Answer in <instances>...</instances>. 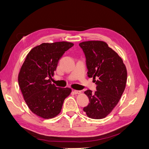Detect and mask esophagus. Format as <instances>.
Wrapping results in <instances>:
<instances>
[{
  "label": "esophagus",
  "instance_id": "34e87169",
  "mask_svg": "<svg viewBox=\"0 0 149 149\" xmlns=\"http://www.w3.org/2000/svg\"><path fill=\"white\" fill-rule=\"evenodd\" d=\"M74 94H80L81 93V91L74 90Z\"/></svg>",
  "mask_w": 149,
  "mask_h": 149
}]
</instances>
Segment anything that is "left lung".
Wrapping results in <instances>:
<instances>
[{
	"label": "left lung",
	"mask_w": 149,
	"mask_h": 149,
	"mask_svg": "<svg viewBox=\"0 0 149 149\" xmlns=\"http://www.w3.org/2000/svg\"><path fill=\"white\" fill-rule=\"evenodd\" d=\"M79 45L85 55L88 77H93L97 85L94 93L91 90L85 92L90 103L83 111L89 118L102 119L112 111L123 95L126 68L118 54L104 42L87 41Z\"/></svg>",
	"instance_id": "left-lung-1"
}]
</instances>
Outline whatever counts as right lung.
<instances>
[{"instance_id":"add662e5","label":"right lung","mask_w":149,"mask_h":149,"mask_svg":"<svg viewBox=\"0 0 149 149\" xmlns=\"http://www.w3.org/2000/svg\"><path fill=\"white\" fill-rule=\"evenodd\" d=\"M73 45L68 42L43 43L30 51L21 68L18 83L24 100L40 117L47 119L58 115L71 93V88L56 87L50 79L59 59Z\"/></svg>"}]
</instances>
